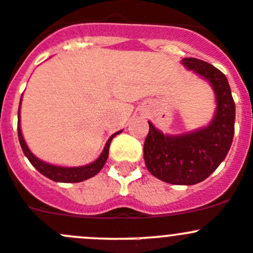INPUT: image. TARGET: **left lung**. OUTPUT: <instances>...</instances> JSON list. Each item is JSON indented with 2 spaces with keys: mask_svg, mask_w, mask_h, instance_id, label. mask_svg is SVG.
<instances>
[{
  "mask_svg": "<svg viewBox=\"0 0 253 253\" xmlns=\"http://www.w3.org/2000/svg\"><path fill=\"white\" fill-rule=\"evenodd\" d=\"M181 63L203 77L216 95L215 117L205 128L167 135L149 123L144 160L151 175L174 185H195L210 176L225 160L235 133V102L225 74L208 62L184 58Z\"/></svg>",
  "mask_w": 253,
  "mask_h": 253,
  "instance_id": "8db88e82",
  "label": "left lung"
}]
</instances>
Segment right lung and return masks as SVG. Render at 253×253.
<instances>
[{
	"label": "right lung",
	"instance_id": "right-lung-1",
	"mask_svg": "<svg viewBox=\"0 0 253 253\" xmlns=\"http://www.w3.org/2000/svg\"><path fill=\"white\" fill-rule=\"evenodd\" d=\"M21 100H22V97H21ZM21 107V102H20ZM17 130H18V140H20L21 148H22L23 153L27 156V159L30 160L31 164L38 170L42 175H44L48 179L53 180V181H58V182H81L84 181V180L89 179V177H93L94 175H97L100 170L104 167L105 161L108 159V154H109V145L112 143V139L114 138L115 135L122 133V130L117 131L115 134H113L109 138V140L107 141L104 146V150L102 151L99 158L95 161H93L92 164L84 165V167H77V168H64V167H57V165H50L44 163V161L40 160L38 158H36L31 150L28 149L27 144H26L25 139H23L22 131H21L20 126V109H18V125H17Z\"/></svg>",
	"mask_w": 253,
	"mask_h": 253
}]
</instances>
